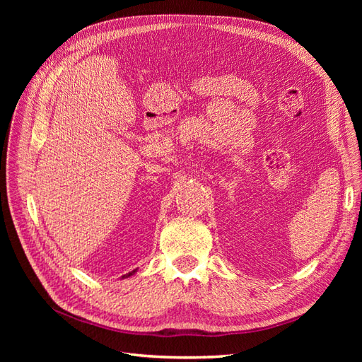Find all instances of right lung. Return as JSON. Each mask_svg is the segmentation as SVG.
Returning <instances> with one entry per match:
<instances>
[{"instance_id": "obj_1", "label": "right lung", "mask_w": 362, "mask_h": 362, "mask_svg": "<svg viewBox=\"0 0 362 362\" xmlns=\"http://www.w3.org/2000/svg\"><path fill=\"white\" fill-rule=\"evenodd\" d=\"M136 270H133V272H131V273H128V275H125V276H131V275H133V273H134Z\"/></svg>"}]
</instances>
